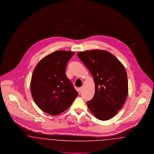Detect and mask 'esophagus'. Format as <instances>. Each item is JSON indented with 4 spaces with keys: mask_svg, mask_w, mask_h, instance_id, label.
<instances>
[{
    "mask_svg": "<svg viewBox=\"0 0 154 154\" xmlns=\"http://www.w3.org/2000/svg\"><path fill=\"white\" fill-rule=\"evenodd\" d=\"M79 90L80 92H82V91L84 90V87H83V86H82V87H80L79 89Z\"/></svg>",
    "mask_w": 154,
    "mask_h": 154,
    "instance_id": "34e87169",
    "label": "esophagus"
}]
</instances>
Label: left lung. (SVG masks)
I'll return each instance as SVG.
<instances>
[{
	"label": "left lung",
	"instance_id": "obj_1",
	"mask_svg": "<svg viewBox=\"0 0 154 154\" xmlns=\"http://www.w3.org/2000/svg\"><path fill=\"white\" fill-rule=\"evenodd\" d=\"M79 58L92 74L95 93L87 102L96 117L106 121L117 114L123 106L128 93L124 66L109 52L99 50L80 52Z\"/></svg>",
	"mask_w": 154,
	"mask_h": 154
}]
</instances>
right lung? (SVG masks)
<instances>
[{"mask_svg":"<svg viewBox=\"0 0 154 154\" xmlns=\"http://www.w3.org/2000/svg\"><path fill=\"white\" fill-rule=\"evenodd\" d=\"M74 55L73 52H54L42 59L33 71L30 82L32 97L48 114L56 116L65 111L78 96L65 71Z\"/></svg>","mask_w":154,"mask_h":154,"instance_id":"right-lung-1","label":"right lung"}]
</instances>
